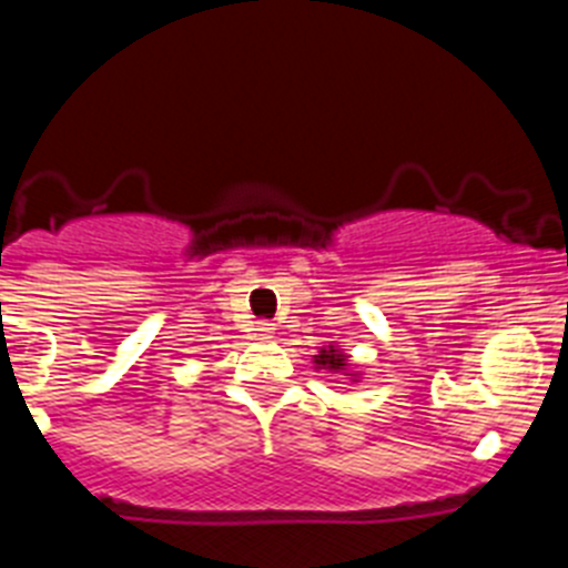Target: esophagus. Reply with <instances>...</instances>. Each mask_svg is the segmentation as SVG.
<instances>
[{
    "label": "esophagus",
    "instance_id": "34e87169",
    "mask_svg": "<svg viewBox=\"0 0 568 568\" xmlns=\"http://www.w3.org/2000/svg\"><path fill=\"white\" fill-rule=\"evenodd\" d=\"M273 333L275 327L270 321H258V324H255V335H258V338H273Z\"/></svg>",
    "mask_w": 568,
    "mask_h": 568
}]
</instances>
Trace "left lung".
<instances>
[{
    "label": "left lung",
    "instance_id": "8db88e82",
    "mask_svg": "<svg viewBox=\"0 0 568 568\" xmlns=\"http://www.w3.org/2000/svg\"><path fill=\"white\" fill-rule=\"evenodd\" d=\"M318 361H321V364H329L333 369H341V366H344V358H341L335 349H324V353L318 355Z\"/></svg>",
    "mask_w": 568,
    "mask_h": 568
}]
</instances>
